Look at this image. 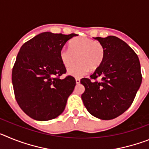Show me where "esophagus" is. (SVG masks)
I'll list each match as a JSON object with an SVG mask.
<instances>
[{
    "mask_svg": "<svg viewBox=\"0 0 149 149\" xmlns=\"http://www.w3.org/2000/svg\"><path fill=\"white\" fill-rule=\"evenodd\" d=\"M75 81H76V84H79L80 83H81V80L79 78H75Z\"/></svg>",
    "mask_w": 149,
    "mask_h": 149,
    "instance_id": "esophagus-1",
    "label": "esophagus"
}]
</instances>
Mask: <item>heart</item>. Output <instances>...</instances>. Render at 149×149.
<instances>
[{
	"instance_id": "b5f03b06",
	"label": "heart",
	"mask_w": 149,
	"mask_h": 149,
	"mask_svg": "<svg viewBox=\"0 0 149 149\" xmlns=\"http://www.w3.org/2000/svg\"><path fill=\"white\" fill-rule=\"evenodd\" d=\"M78 57L79 63L68 70L72 77H82L91 72L97 70L105 58L104 46L95 39L76 37L69 42V48H63L60 51V59L65 68L70 67Z\"/></svg>"
}]
</instances>
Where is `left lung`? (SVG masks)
<instances>
[{
  "label": "left lung",
  "mask_w": 149,
  "mask_h": 149,
  "mask_svg": "<svg viewBox=\"0 0 149 149\" xmlns=\"http://www.w3.org/2000/svg\"><path fill=\"white\" fill-rule=\"evenodd\" d=\"M95 39L104 46L105 58L90 78L81 80L85 87L81 98L93 116L110 120L123 113L133 103L142 83L140 63L134 50L119 38L110 36Z\"/></svg>",
  "instance_id": "left-lung-1"
}]
</instances>
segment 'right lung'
I'll list each match as a JSON object with an SVG mask.
<instances>
[{
    "label": "right lung",
    "instance_id": "right-lung-1",
    "mask_svg": "<svg viewBox=\"0 0 149 149\" xmlns=\"http://www.w3.org/2000/svg\"><path fill=\"white\" fill-rule=\"evenodd\" d=\"M75 33L45 32L21 47L12 72L17 103L27 116L38 121L53 119L62 113L75 86V79L66 76L60 51Z\"/></svg>",
    "mask_w": 149,
    "mask_h": 149
}]
</instances>
